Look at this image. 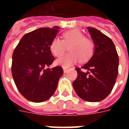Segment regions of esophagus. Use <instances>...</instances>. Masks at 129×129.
Here are the masks:
<instances>
[{
    "label": "esophagus",
    "mask_w": 129,
    "mask_h": 129,
    "mask_svg": "<svg viewBox=\"0 0 129 129\" xmlns=\"http://www.w3.org/2000/svg\"><path fill=\"white\" fill-rule=\"evenodd\" d=\"M63 72L64 73H66L67 71H68V68H63Z\"/></svg>",
    "instance_id": "1"
}]
</instances>
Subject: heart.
<instances>
[{
    "label": "heart",
    "mask_w": 129,
    "mask_h": 129,
    "mask_svg": "<svg viewBox=\"0 0 129 129\" xmlns=\"http://www.w3.org/2000/svg\"><path fill=\"white\" fill-rule=\"evenodd\" d=\"M67 53L56 60V64L63 68H68L78 61L89 60L94 54V44L86 38L78 29H72L63 34V40L58 37L53 39L50 43V50L55 56L59 57L64 53L66 46L69 45Z\"/></svg>",
    "instance_id": "heart-1"
}]
</instances>
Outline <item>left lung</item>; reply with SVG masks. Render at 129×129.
<instances>
[{
    "mask_svg": "<svg viewBox=\"0 0 129 129\" xmlns=\"http://www.w3.org/2000/svg\"><path fill=\"white\" fill-rule=\"evenodd\" d=\"M94 41V53L83 66L76 68L78 76L73 82L77 95L88 102H99L109 95L118 73V56L112 41L93 27H88ZM81 69H86L84 73Z\"/></svg>",
    "mask_w": 129,
    "mask_h": 129,
    "instance_id": "8db88e82",
    "label": "left lung"
}]
</instances>
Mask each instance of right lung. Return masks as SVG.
I'll return each mask as SVG.
<instances>
[{"mask_svg": "<svg viewBox=\"0 0 129 129\" xmlns=\"http://www.w3.org/2000/svg\"><path fill=\"white\" fill-rule=\"evenodd\" d=\"M57 26L43 27L25 34L13 54L12 75L19 92L29 101L41 102L54 94L63 71L61 66L47 68L54 61L50 43Z\"/></svg>", "mask_w": 129, "mask_h": 129, "instance_id": "right-lung-1", "label": "right lung"}]
</instances>
